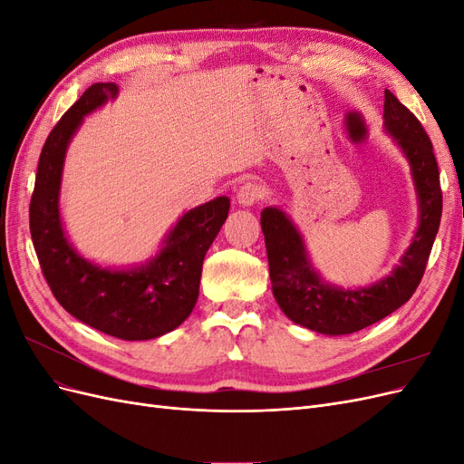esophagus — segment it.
<instances>
[{
    "instance_id": "34e87169",
    "label": "esophagus",
    "mask_w": 464,
    "mask_h": 464,
    "mask_svg": "<svg viewBox=\"0 0 464 464\" xmlns=\"http://www.w3.org/2000/svg\"><path fill=\"white\" fill-rule=\"evenodd\" d=\"M263 198H265V188L259 184V181H254V179L244 181L240 189H237V193H236V199L242 207L256 205Z\"/></svg>"
}]
</instances>
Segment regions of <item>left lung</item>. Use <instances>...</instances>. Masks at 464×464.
<instances>
[{"label":"left lung","mask_w":464,"mask_h":464,"mask_svg":"<svg viewBox=\"0 0 464 464\" xmlns=\"http://www.w3.org/2000/svg\"><path fill=\"white\" fill-rule=\"evenodd\" d=\"M383 125L409 160L418 199V228L391 275L354 290L331 285L315 271L302 234L285 210L278 207L261 210L273 296L288 319L321 334L356 333L409 302L422 280L440 230L443 207L440 170L422 123L395 94L385 91Z\"/></svg>","instance_id":"1"}]
</instances>
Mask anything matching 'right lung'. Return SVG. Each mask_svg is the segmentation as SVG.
Returning a JSON list of instances; mask_svg holds the SVG:
<instances>
[{
    "mask_svg": "<svg viewBox=\"0 0 464 464\" xmlns=\"http://www.w3.org/2000/svg\"><path fill=\"white\" fill-rule=\"evenodd\" d=\"M118 92L116 82H94L50 131L31 199V236L42 273L65 312L116 339L149 341L174 331L193 312L203 259L228 217L230 199L222 195L188 210L157 256L141 265L114 269L81 257L67 240L60 213L65 154L85 116Z\"/></svg>",
    "mask_w": 464,
    "mask_h": 464,
    "instance_id": "1",
    "label": "right lung"
}]
</instances>
